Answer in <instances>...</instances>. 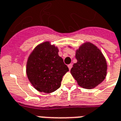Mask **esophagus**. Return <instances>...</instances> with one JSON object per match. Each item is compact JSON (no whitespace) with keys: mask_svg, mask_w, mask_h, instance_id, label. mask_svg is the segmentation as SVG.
<instances>
[{"mask_svg":"<svg viewBox=\"0 0 121 121\" xmlns=\"http://www.w3.org/2000/svg\"><path fill=\"white\" fill-rule=\"evenodd\" d=\"M68 67H69V70L71 69H72V63H70V64H69V65H68Z\"/></svg>","mask_w":121,"mask_h":121,"instance_id":"1","label":"esophagus"}]
</instances>
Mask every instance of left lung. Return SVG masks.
<instances>
[{
	"mask_svg": "<svg viewBox=\"0 0 121 121\" xmlns=\"http://www.w3.org/2000/svg\"><path fill=\"white\" fill-rule=\"evenodd\" d=\"M77 63L70 70L79 85L92 89L103 81L106 76L105 58L95 45L90 42L81 45L76 52Z\"/></svg>",
	"mask_w": 121,
	"mask_h": 121,
	"instance_id": "1",
	"label": "left lung"
}]
</instances>
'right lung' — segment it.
<instances>
[{"label": "right lung", "mask_w": 121, "mask_h": 121, "mask_svg": "<svg viewBox=\"0 0 121 121\" xmlns=\"http://www.w3.org/2000/svg\"><path fill=\"white\" fill-rule=\"evenodd\" d=\"M58 51V47L45 42L37 45L29 56L27 76L38 91L47 94L56 91L69 71Z\"/></svg>", "instance_id": "obj_1"}]
</instances>
